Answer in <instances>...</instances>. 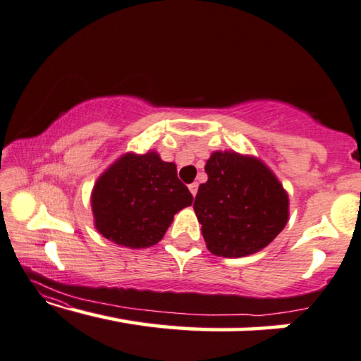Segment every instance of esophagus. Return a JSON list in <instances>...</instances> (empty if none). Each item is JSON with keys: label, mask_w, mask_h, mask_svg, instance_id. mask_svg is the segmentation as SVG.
<instances>
[{"label": "esophagus", "mask_w": 361, "mask_h": 361, "mask_svg": "<svg viewBox=\"0 0 361 361\" xmlns=\"http://www.w3.org/2000/svg\"><path fill=\"white\" fill-rule=\"evenodd\" d=\"M188 188H190L191 195H192V196H196V192H197V188H199V185H197V183H191V185H190V186H188Z\"/></svg>", "instance_id": "1"}]
</instances>
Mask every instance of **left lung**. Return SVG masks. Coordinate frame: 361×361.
<instances>
[{
  "instance_id": "obj_1",
  "label": "left lung",
  "mask_w": 361,
  "mask_h": 361,
  "mask_svg": "<svg viewBox=\"0 0 361 361\" xmlns=\"http://www.w3.org/2000/svg\"><path fill=\"white\" fill-rule=\"evenodd\" d=\"M195 212L207 250L215 256L243 257L259 251L282 232L288 197L279 180L257 159L214 152L204 166Z\"/></svg>"
}]
</instances>
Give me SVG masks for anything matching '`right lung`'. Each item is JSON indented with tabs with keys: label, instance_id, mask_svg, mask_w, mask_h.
<instances>
[{
	"label": "right lung",
	"instance_id": "add662e5",
	"mask_svg": "<svg viewBox=\"0 0 361 361\" xmlns=\"http://www.w3.org/2000/svg\"><path fill=\"white\" fill-rule=\"evenodd\" d=\"M192 195L176 175V165L155 152L126 154L116 160L92 192L99 232L128 248L159 243L173 215L191 206Z\"/></svg>",
	"mask_w": 361,
	"mask_h": 361
}]
</instances>
